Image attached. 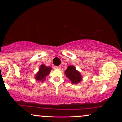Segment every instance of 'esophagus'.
Returning a JSON list of instances; mask_svg holds the SVG:
<instances>
[{"instance_id": "esophagus-1", "label": "esophagus", "mask_w": 122, "mask_h": 122, "mask_svg": "<svg viewBox=\"0 0 122 122\" xmlns=\"http://www.w3.org/2000/svg\"><path fill=\"white\" fill-rule=\"evenodd\" d=\"M56 69H61V66H58L56 67Z\"/></svg>"}]
</instances>
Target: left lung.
Listing matches in <instances>:
<instances>
[{
	"label": "left lung",
	"mask_w": 122,
	"mask_h": 122,
	"mask_svg": "<svg viewBox=\"0 0 122 122\" xmlns=\"http://www.w3.org/2000/svg\"><path fill=\"white\" fill-rule=\"evenodd\" d=\"M65 75L72 84H77L82 80V75L76 69L75 66L69 65L65 71Z\"/></svg>",
	"instance_id": "left-lung-1"
}]
</instances>
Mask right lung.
Segmentation results:
<instances>
[{
    "instance_id": "add662e5",
    "label": "right lung",
    "mask_w": 122,
    "mask_h": 122,
    "mask_svg": "<svg viewBox=\"0 0 122 122\" xmlns=\"http://www.w3.org/2000/svg\"><path fill=\"white\" fill-rule=\"evenodd\" d=\"M51 69L52 68L51 67L46 66L44 64H41L39 68V71L35 75V79L37 81L43 82L46 79V77L49 75Z\"/></svg>"
}]
</instances>
